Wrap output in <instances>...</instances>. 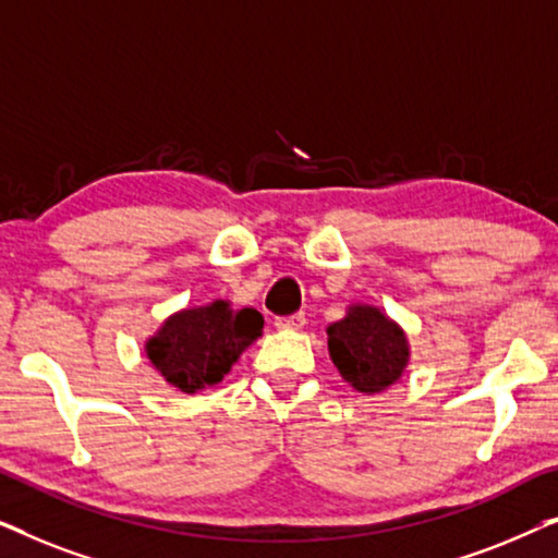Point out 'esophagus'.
<instances>
[{"label": "esophagus", "instance_id": "obj_1", "mask_svg": "<svg viewBox=\"0 0 558 558\" xmlns=\"http://www.w3.org/2000/svg\"><path fill=\"white\" fill-rule=\"evenodd\" d=\"M274 327H277V330H302L304 315L302 312H296V315H289V317H277L274 319Z\"/></svg>", "mask_w": 558, "mask_h": 558}]
</instances>
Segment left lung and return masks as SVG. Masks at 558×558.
<instances>
[{"instance_id":"left-lung-1","label":"left lung","mask_w":558,"mask_h":558,"mask_svg":"<svg viewBox=\"0 0 558 558\" xmlns=\"http://www.w3.org/2000/svg\"><path fill=\"white\" fill-rule=\"evenodd\" d=\"M327 350L340 376L368 396L393 386L409 365L407 332L373 304H350L327 327Z\"/></svg>"}]
</instances>
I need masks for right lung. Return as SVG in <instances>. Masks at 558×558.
<instances>
[{"label": "right lung", "instance_id": "1", "mask_svg": "<svg viewBox=\"0 0 558 558\" xmlns=\"http://www.w3.org/2000/svg\"><path fill=\"white\" fill-rule=\"evenodd\" d=\"M262 312L233 310L231 302L216 300L174 312L144 350L167 384L182 393H197L220 384L243 350L262 338Z\"/></svg>", "mask_w": 558, "mask_h": 558}]
</instances>
